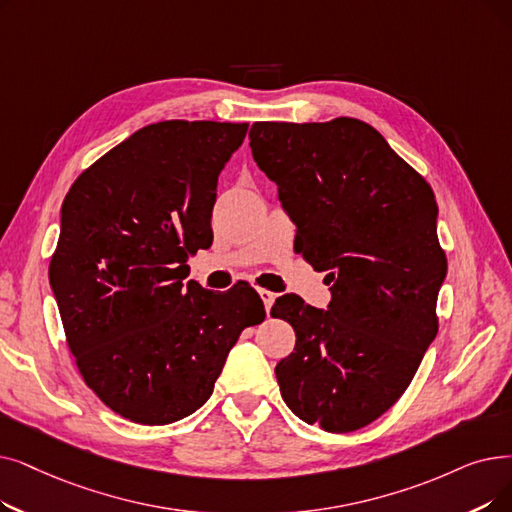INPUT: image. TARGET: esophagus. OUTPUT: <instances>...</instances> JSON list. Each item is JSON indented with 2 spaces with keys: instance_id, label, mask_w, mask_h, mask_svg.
<instances>
[{
  "instance_id": "1",
  "label": "esophagus",
  "mask_w": 512,
  "mask_h": 512,
  "mask_svg": "<svg viewBox=\"0 0 512 512\" xmlns=\"http://www.w3.org/2000/svg\"><path fill=\"white\" fill-rule=\"evenodd\" d=\"M257 293H259V297H261V301H263V305H265V311H270L272 305H274L276 293L268 291V288H257Z\"/></svg>"
}]
</instances>
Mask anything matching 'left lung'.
I'll use <instances>...</instances> for the list:
<instances>
[{
  "label": "left lung",
  "instance_id": "8db88e82",
  "mask_svg": "<svg viewBox=\"0 0 512 512\" xmlns=\"http://www.w3.org/2000/svg\"><path fill=\"white\" fill-rule=\"evenodd\" d=\"M249 140L297 226L295 251L330 284L328 309L293 293L272 307L297 337L276 364L282 399L328 433L362 429L402 397L437 337L448 261L435 194L358 119L259 121Z\"/></svg>",
  "mask_w": 512,
  "mask_h": 512
}]
</instances>
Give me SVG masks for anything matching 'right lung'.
<instances>
[{
    "label": "right lung",
    "mask_w": 512,
    "mask_h": 512,
    "mask_svg": "<svg viewBox=\"0 0 512 512\" xmlns=\"http://www.w3.org/2000/svg\"><path fill=\"white\" fill-rule=\"evenodd\" d=\"M247 123L161 121L108 150L66 194L50 286L85 385L119 416L169 425L201 408L230 349L263 322L247 282L184 284L213 242L217 177Z\"/></svg>",
    "instance_id": "add662e5"
}]
</instances>
